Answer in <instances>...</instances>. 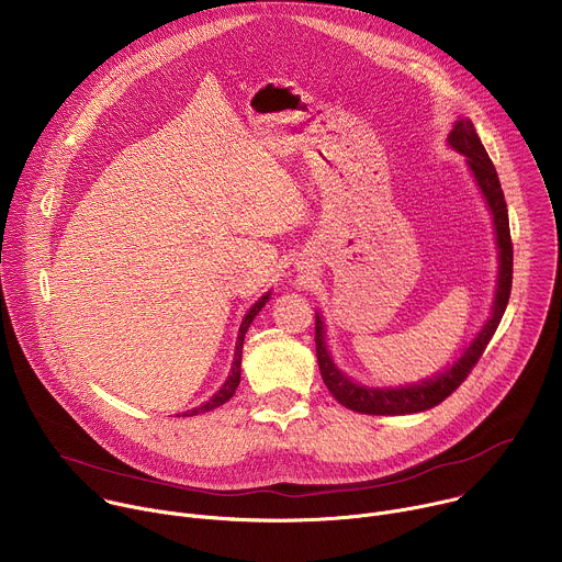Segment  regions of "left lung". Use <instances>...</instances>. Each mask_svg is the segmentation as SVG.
Masks as SVG:
<instances>
[{
  "instance_id": "1",
  "label": "left lung",
  "mask_w": 562,
  "mask_h": 562,
  "mask_svg": "<svg viewBox=\"0 0 562 562\" xmlns=\"http://www.w3.org/2000/svg\"><path fill=\"white\" fill-rule=\"evenodd\" d=\"M447 146L464 155V165L473 176V182L480 195H483L487 211L492 215L496 249H498V276H496V291H494L490 317L485 319V325L477 329L473 340L462 349V353L453 360V364H449L445 371H438L418 382L375 386V384H362L353 380L336 364L327 345L325 317L323 313L315 311V351H317L319 373H323V380L331 391V395L342 407L351 412L369 414V416H405V414L427 412L440 405L447 395H451L460 386V382L467 378L471 367L477 362L480 356H483L507 308L509 293H512L514 249H512V235H509L507 202L501 189L496 167L492 165V159L483 142H480L473 128V122L469 117H458L453 122V128L447 135Z\"/></svg>"
}]
</instances>
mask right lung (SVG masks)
I'll return each mask as SVG.
<instances>
[{
  "instance_id": "add662e5",
  "label": "right lung",
  "mask_w": 562,
  "mask_h": 562,
  "mask_svg": "<svg viewBox=\"0 0 562 562\" xmlns=\"http://www.w3.org/2000/svg\"><path fill=\"white\" fill-rule=\"evenodd\" d=\"M269 297H271V291H267V293L247 311V315L243 317V325H239L237 340H235V353H233L231 371H228L224 384L206 400V403H202L200 407H193V409H189V412H184V414H176V416H198V414L211 412V409L224 405L226 400H231V397L235 395V389H237V384H239V373H243V369H239V367H243V345H245V336H247V331H249V327H251V323H254V317L262 311V306L269 302Z\"/></svg>"
}]
</instances>
